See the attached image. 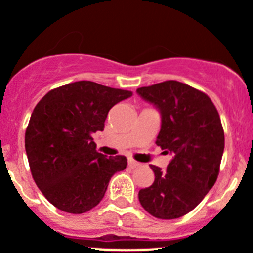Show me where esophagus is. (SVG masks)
<instances>
[{
  "label": "esophagus",
  "instance_id": "34e87169",
  "mask_svg": "<svg viewBox=\"0 0 253 253\" xmlns=\"http://www.w3.org/2000/svg\"><path fill=\"white\" fill-rule=\"evenodd\" d=\"M128 166L131 167V168H136V167L139 166V163H138V162H136V161H133V159L129 158L128 159Z\"/></svg>",
  "mask_w": 253,
  "mask_h": 253
}]
</instances>
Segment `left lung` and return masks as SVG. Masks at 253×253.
<instances>
[{
    "instance_id": "1",
    "label": "left lung",
    "mask_w": 253,
    "mask_h": 253,
    "mask_svg": "<svg viewBox=\"0 0 253 253\" xmlns=\"http://www.w3.org/2000/svg\"><path fill=\"white\" fill-rule=\"evenodd\" d=\"M161 114L156 144L173 156L166 171L151 166L154 181L138 199L154 217L178 219L214 186L225 147L219 112L208 95L175 80L137 89Z\"/></svg>"
}]
</instances>
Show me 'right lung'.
<instances>
[{
    "label": "right lung",
    "mask_w": 253,
    "mask_h": 253,
    "mask_svg": "<svg viewBox=\"0 0 253 253\" xmlns=\"http://www.w3.org/2000/svg\"><path fill=\"white\" fill-rule=\"evenodd\" d=\"M131 96L83 80L51 90L34 107L24 138L27 157L37 186L59 210L89 211L102 200L111 176L126 168V157L99 153L94 137L104 131L111 107Z\"/></svg>",
    "instance_id": "add662e5"
}]
</instances>
